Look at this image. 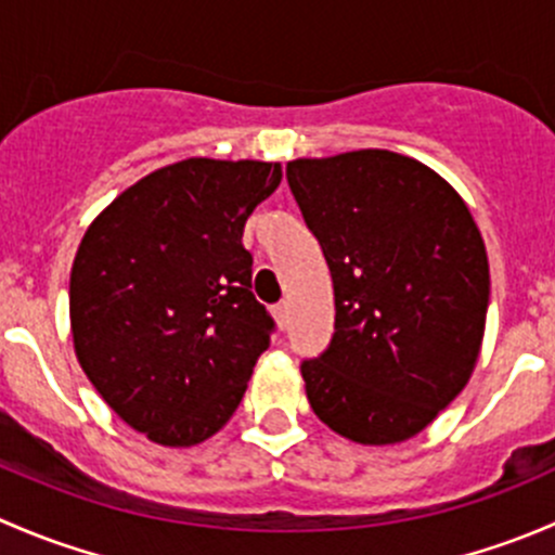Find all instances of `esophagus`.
<instances>
[{
	"instance_id": "1",
	"label": "esophagus",
	"mask_w": 555,
	"mask_h": 555,
	"mask_svg": "<svg viewBox=\"0 0 555 555\" xmlns=\"http://www.w3.org/2000/svg\"><path fill=\"white\" fill-rule=\"evenodd\" d=\"M287 304H276L273 306V317H276V322H279V327H287Z\"/></svg>"
}]
</instances>
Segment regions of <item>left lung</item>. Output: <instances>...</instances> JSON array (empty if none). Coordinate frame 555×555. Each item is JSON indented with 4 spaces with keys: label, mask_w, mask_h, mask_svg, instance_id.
Wrapping results in <instances>:
<instances>
[{
    "label": "left lung",
    "mask_w": 555,
    "mask_h": 555,
    "mask_svg": "<svg viewBox=\"0 0 555 555\" xmlns=\"http://www.w3.org/2000/svg\"><path fill=\"white\" fill-rule=\"evenodd\" d=\"M287 182L335 293L333 340L300 365L306 397L354 443H402L478 362L489 309L478 225L440 173L389 150L289 160Z\"/></svg>",
    "instance_id": "8db88e82"
}]
</instances>
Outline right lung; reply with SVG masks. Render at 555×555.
<instances>
[{
	"label": "right lung",
	"mask_w": 555,
	"mask_h": 555,
	"mask_svg": "<svg viewBox=\"0 0 555 555\" xmlns=\"http://www.w3.org/2000/svg\"><path fill=\"white\" fill-rule=\"evenodd\" d=\"M279 182V164L179 160L122 190L82 236L69 279L75 354L153 443L188 449L220 433L271 344L242 236Z\"/></svg>",
	"instance_id": "1"
}]
</instances>
